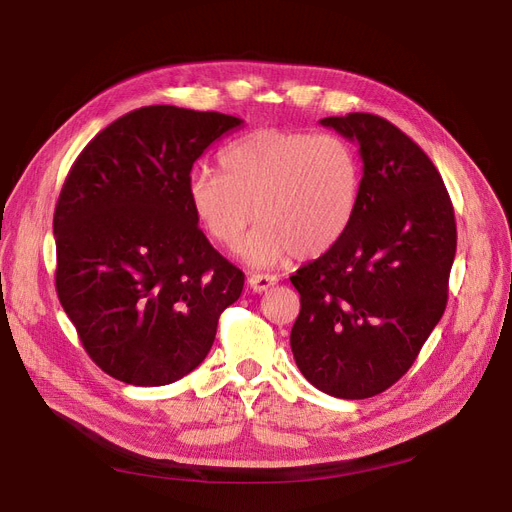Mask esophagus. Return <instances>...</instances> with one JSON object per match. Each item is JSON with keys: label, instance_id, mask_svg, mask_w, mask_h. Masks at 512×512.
Returning a JSON list of instances; mask_svg holds the SVG:
<instances>
[{"label": "esophagus", "instance_id": "34e87169", "mask_svg": "<svg viewBox=\"0 0 512 512\" xmlns=\"http://www.w3.org/2000/svg\"><path fill=\"white\" fill-rule=\"evenodd\" d=\"M247 284H250V288L254 292H265L269 290L271 286L277 284V275H269V273H254L247 277Z\"/></svg>", "mask_w": 512, "mask_h": 512}]
</instances>
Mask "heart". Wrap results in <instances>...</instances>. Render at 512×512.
<instances>
[{
	"instance_id": "heart-1",
	"label": "heart",
	"mask_w": 512,
	"mask_h": 512,
	"mask_svg": "<svg viewBox=\"0 0 512 512\" xmlns=\"http://www.w3.org/2000/svg\"><path fill=\"white\" fill-rule=\"evenodd\" d=\"M220 170L192 173V211L226 252L239 250L256 215L245 245V258L256 267L329 252L359 205V160L335 134L254 130L220 153Z\"/></svg>"
}]
</instances>
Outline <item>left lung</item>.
<instances>
[{"instance_id": "1", "label": "left lung", "mask_w": 512, "mask_h": 512, "mask_svg": "<svg viewBox=\"0 0 512 512\" xmlns=\"http://www.w3.org/2000/svg\"><path fill=\"white\" fill-rule=\"evenodd\" d=\"M320 123L359 143L363 179L344 237L290 277L301 294L290 348L316 389L365 399L406 374L444 314L455 211L438 168L391 121Z\"/></svg>"}]
</instances>
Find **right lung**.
<instances>
[{"label": "right lung", "mask_w": 512, "mask_h": 512, "mask_svg": "<svg viewBox=\"0 0 512 512\" xmlns=\"http://www.w3.org/2000/svg\"><path fill=\"white\" fill-rule=\"evenodd\" d=\"M241 119L156 104L119 117L81 151L53 232L61 307L102 371L162 386L209 354L245 275L198 228L194 162Z\"/></svg>", "instance_id": "right-lung-1"}]
</instances>
